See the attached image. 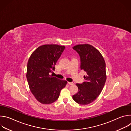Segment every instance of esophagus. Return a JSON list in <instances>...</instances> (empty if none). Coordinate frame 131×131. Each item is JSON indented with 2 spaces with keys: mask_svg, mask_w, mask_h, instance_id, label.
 <instances>
[{
  "mask_svg": "<svg viewBox=\"0 0 131 131\" xmlns=\"http://www.w3.org/2000/svg\"><path fill=\"white\" fill-rule=\"evenodd\" d=\"M68 83L69 84V85H72L74 84V83L73 82H68Z\"/></svg>",
  "mask_w": 131,
  "mask_h": 131,
  "instance_id": "esophagus-1",
  "label": "esophagus"
}]
</instances>
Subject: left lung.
Masks as SVG:
<instances>
[{"instance_id":"left-lung-1","label":"left lung","mask_w":131,"mask_h":131,"mask_svg":"<svg viewBox=\"0 0 131 131\" xmlns=\"http://www.w3.org/2000/svg\"><path fill=\"white\" fill-rule=\"evenodd\" d=\"M72 48L80 55L81 70L86 73L85 81L76 84L78 92L72 99L78 104L87 105L96 99L104 86L107 77L105 62L100 51L90 45H78Z\"/></svg>"}]
</instances>
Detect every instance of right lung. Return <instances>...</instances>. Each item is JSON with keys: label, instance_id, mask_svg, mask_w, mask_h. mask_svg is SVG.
<instances>
[{"label": "right lung", "instance_id": "1", "mask_svg": "<svg viewBox=\"0 0 131 131\" xmlns=\"http://www.w3.org/2000/svg\"><path fill=\"white\" fill-rule=\"evenodd\" d=\"M65 48L58 45H45L39 47L28 60L26 78L29 89L36 99L43 104L57 101L67 81L60 80L50 73Z\"/></svg>", "mask_w": 131, "mask_h": 131}]
</instances>
